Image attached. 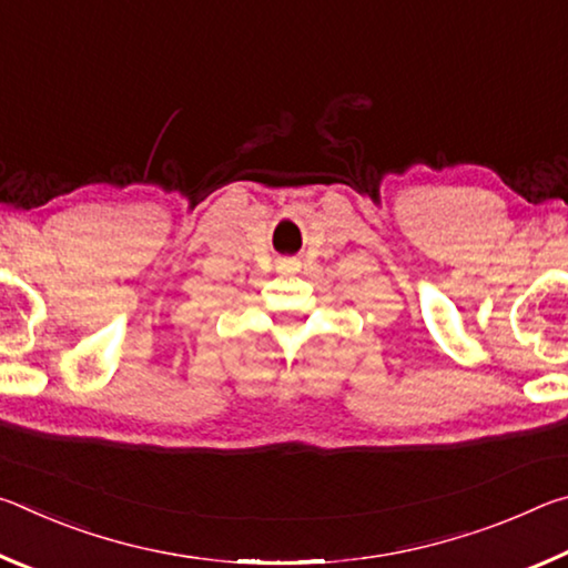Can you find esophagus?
I'll list each match as a JSON object with an SVG mask.
<instances>
[{
  "label": "esophagus",
  "mask_w": 568,
  "mask_h": 568,
  "mask_svg": "<svg viewBox=\"0 0 568 568\" xmlns=\"http://www.w3.org/2000/svg\"><path fill=\"white\" fill-rule=\"evenodd\" d=\"M297 267H301V263L295 261V257H285V261H281L277 263V271H287V273H293V271H297Z\"/></svg>",
  "instance_id": "obj_1"
}]
</instances>
